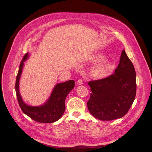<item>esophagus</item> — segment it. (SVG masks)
<instances>
[{
  "label": "esophagus",
  "mask_w": 152,
  "mask_h": 152,
  "mask_svg": "<svg viewBox=\"0 0 152 152\" xmlns=\"http://www.w3.org/2000/svg\"><path fill=\"white\" fill-rule=\"evenodd\" d=\"M83 80H82V79H79L77 81V84L78 85H82L83 84Z\"/></svg>",
  "instance_id": "1"
}]
</instances>
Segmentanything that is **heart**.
<instances>
[{"instance_id":"b5f03b06","label":"heart","mask_w":152,"mask_h":152,"mask_svg":"<svg viewBox=\"0 0 152 152\" xmlns=\"http://www.w3.org/2000/svg\"><path fill=\"white\" fill-rule=\"evenodd\" d=\"M91 62H96L90 70V75L94 78L100 79L106 77L113 69L112 62L100 53L92 55L90 58Z\"/></svg>"}]
</instances>
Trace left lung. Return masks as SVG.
<instances>
[{"label":"left lung","mask_w":152,"mask_h":152,"mask_svg":"<svg viewBox=\"0 0 152 152\" xmlns=\"http://www.w3.org/2000/svg\"><path fill=\"white\" fill-rule=\"evenodd\" d=\"M88 85L91 93L87 106L95 118L109 121L125 115L135 100L137 91L135 68L125 50L121 52L115 73L90 81Z\"/></svg>","instance_id":"left-lung-1"}]
</instances>
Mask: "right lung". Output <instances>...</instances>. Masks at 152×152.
Wrapping results in <instances>:
<instances>
[{"label": "right lung", "instance_id": "1", "mask_svg": "<svg viewBox=\"0 0 152 152\" xmlns=\"http://www.w3.org/2000/svg\"><path fill=\"white\" fill-rule=\"evenodd\" d=\"M27 53L21 61L15 81V91L19 106L23 113L34 121L43 123H51L58 120L63 115L66 106L65 100L67 96L73 89L75 81L70 80L63 83H57L49 98L42 105L31 106L26 104L21 99L19 92V80L22 73L24 62L28 59Z\"/></svg>", "mask_w": 152, "mask_h": 152}]
</instances>
